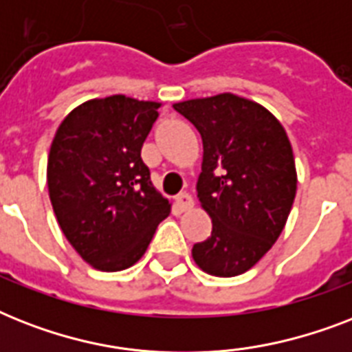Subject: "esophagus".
Returning a JSON list of instances; mask_svg holds the SVG:
<instances>
[{"label": "esophagus", "mask_w": 352, "mask_h": 352, "mask_svg": "<svg viewBox=\"0 0 352 352\" xmlns=\"http://www.w3.org/2000/svg\"><path fill=\"white\" fill-rule=\"evenodd\" d=\"M175 206L179 212H188L193 208V197L190 193H179L175 197Z\"/></svg>", "instance_id": "esophagus-1"}]
</instances>
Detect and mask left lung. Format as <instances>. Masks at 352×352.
<instances>
[{"label": "left lung", "mask_w": 352, "mask_h": 352, "mask_svg": "<svg viewBox=\"0 0 352 352\" xmlns=\"http://www.w3.org/2000/svg\"><path fill=\"white\" fill-rule=\"evenodd\" d=\"M203 138L197 181L212 235L192 257L210 276L250 270L283 232L296 197L292 146L267 107L232 93L173 104Z\"/></svg>", "instance_id": "8db88e82"}]
</instances>
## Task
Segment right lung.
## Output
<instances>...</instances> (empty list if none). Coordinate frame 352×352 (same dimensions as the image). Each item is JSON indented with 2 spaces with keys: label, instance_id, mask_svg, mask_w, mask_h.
Here are the masks:
<instances>
[{
  "label": "right lung",
  "instance_id": "1",
  "mask_svg": "<svg viewBox=\"0 0 352 352\" xmlns=\"http://www.w3.org/2000/svg\"><path fill=\"white\" fill-rule=\"evenodd\" d=\"M159 102L124 95L74 107L52 138L47 186L63 235L91 267L129 268L171 212L140 159Z\"/></svg>",
  "mask_w": 352,
  "mask_h": 352
}]
</instances>
